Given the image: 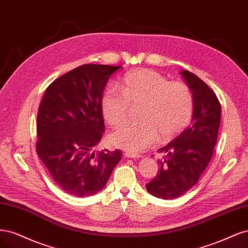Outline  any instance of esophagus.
<instances>
[{"label": "esophagus", "mask_w": 248, "mask_h": 248, "mask_svg": "<svg viewBox=\"0 0 248 248\" xmlns=\"http://www.w3.org/2000/svg\"><path fill=\"white\" fill-rule=\"evenodd\" d=\"M124 156L130 157V158H139V157H141L140 155H136V154H132V153H124Z\"/></svg>", "instance_id": "esophagus-1"}]
</instances>
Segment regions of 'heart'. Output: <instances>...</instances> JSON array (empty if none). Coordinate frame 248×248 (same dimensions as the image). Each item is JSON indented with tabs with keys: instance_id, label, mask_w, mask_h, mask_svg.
I'll return each instance as SVG.
<instances>
[{
	"instance_id": "1",
	"label": "heart",
	"mask_w": 248,
	"mask_h": 248,
	"mask_svg": "<svg viewBox=\"0 0 248 248\" xmlns=\"http://www.w3.org/2000/svg\"><path fill=\"white\" fill-rule=\"evenodd\" d=\"M121 90L109 86L101 97V111L107 124L121 127L127 123L131 107H140V124L110 135V142L127 153L138 154L162 140L173 138L186 129L194 111V98L181 82H170L153 70L127 73Z\"/></svg>"
}]
</instances>
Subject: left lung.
Here are the masks:
<instances>
[{
  "mask_svg": "<svg viewBox=\"0 0 248 248\" xmlns=\"http://www.w3.org/2000/svg\"><path fill=\"white\" fill-rule=\"evenodd\" d=\"M180 74L193 93L194 111L188 127L157 151L156 176L145 186L161 199H176L193 187L208 166L217 145L221 107L217 94L198 76L185 70Z\"/></svg>",
  "mask_w": 248,
  "mask_h": 248,
  "instance_id": "obj_1",
  "label": "left lung"
}]
</instances>
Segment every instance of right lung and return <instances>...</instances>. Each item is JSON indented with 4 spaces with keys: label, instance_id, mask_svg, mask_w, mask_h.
Wrapping results in <instances>:
<instances>
[{
    "label": "right lung",
    "instance_id": "1",
    "mask_svg": "<svg viewBox=\"0 0 248 248\" xmlns=\"http://www.w3.org/2000/svg\"><path fill=\"white\" fill-rule=\"evenodd\" d=\"M121 66L87 63L46 89L37 115L36 151L54 182L67 194L89 197L104 188L122 150L93 151L105 131L101 97Z\"/></svg>",
    "mask_w": 248,
    "mask_h": 248
}]
</instances>
